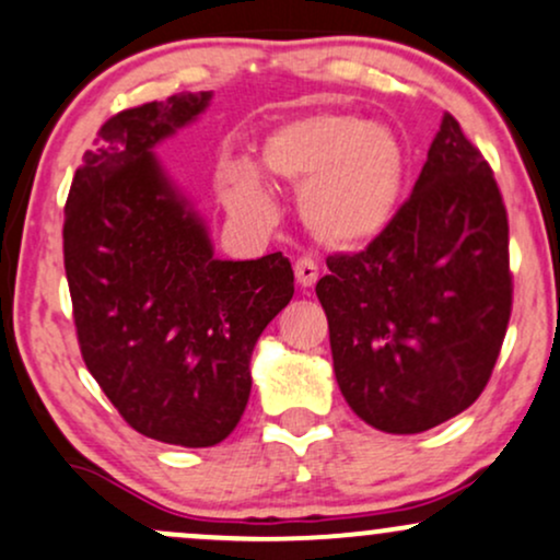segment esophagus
Masks as SVG:
<instances>
[{
    "mask_svg": "<svg viewBox=\"0 0 560 560\" xmlns=\"http://www.w3.org/2000/svg\"><path fill=\"white\" fill-rule=\"evenodd\" d=\"M294 276L300 287H313L318 281V266L311 258H300L294 262Z\"/></svg>",
    "mask_w": 560,
    "mask_h": 560,
    "instance_id": "obj_1",
    "label": "esophagus"
}]
</instances>
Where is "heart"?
I'll list each match as a JSON object with an SVG mask.
<instances>
[{
  "label": "heart",
  "instance_id": "b5f03b06",
  "mask_svg": "<svg viewBox=\"0 0 560 560\" xmlns=\"http://www.w3.org/2000/svg\"><path fill=\"white\" fill-rule=\"evenodd\" d=\"M260 160L276 178L300 186L302 223L334 249L365 247L389 229L408 173L400 137L350 113H313L276 126ZM223 197L244 218L271 213V195L247 160L226 165Z\"/></svg>",
  "mask_w": 560,
  "mask_h": 560
}]
</instances>
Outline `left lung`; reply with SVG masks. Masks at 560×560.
Here are the masks:
<instances>
[{"instance_id":"1","label":"left lung","mask_w":560,"mask_h":560,"mask_svg":"<svg viewBox=\"0 0 560 560\" xmlns=\"http://www.w3.org/2000/svg\"><path fill=\"white\" fill-rule=\"evenodd\" d=\"M326 266L316 294L334 376L358 419L419 434L477 400L511 318L508 215L492 168L453 115L389 229Z\"/></svg>"}]
</instances>
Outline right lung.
Returning a JSON list of instances; mask_svg holds the SVG:
<instances>
[{
    "mask_svg": "<svg viewBox=\"0 0 560 560\" xmlns=\"http://www.w3.org/2000/svg\"><path fill=\"white\" fill-rule=\"evenodd\" d=\"M210 92L113 115L66 202L62 253L81 355L128 427L213 447L249 400L255 342L294 294L281 253L218 260L208 226L155 158Z\"/></svg>",
    "mask_w": 560,
    "mask_h": 560,
    "instance_id": "obj_1",
    "label": "right lung"
}]
</instances>
